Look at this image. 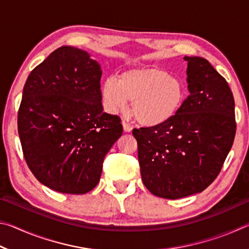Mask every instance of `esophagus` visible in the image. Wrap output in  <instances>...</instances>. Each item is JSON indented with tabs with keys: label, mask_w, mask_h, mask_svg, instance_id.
Instances as JSON below:
<instances>
[{
	"label": "esophagus",
	"mask_w": 249,
	"mask_h": 249,
	"mask_svg": "<svg viewBox=\"0 0 249 249\" xmlns=\"http://www.w3.org/2000/svg\"><path fill=\"white\" fill-rule=\"evenodd\" d=\"M122 125H123V128H124V132H127V133H129V132H132V129H133V127L132 126H130L127 122H126L125 120H123L122 121Z\"/></svg>",
	"instance_id": "obj_1"
}]
</instances>
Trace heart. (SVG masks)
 Listing matches in <instances>:
<instances>
[{
    "label": "heart",
    "instance_id": "obj_1",
    "mask_svg": "<svg viewBox=\"0 0 249 249\" xmlns=\"http://www.w3.org/2000/svg\"><path fill=\"white\" fill-rule=\"evenodd\" d=\"M105 108L111 113L124 111L130 101V113L138 123L157 127L178 114L187 99L183 82L161 69H134L108 77L101 89Z\"/></svg>",
    "mask_w": 249,
    "mask_h": 249
}]
</instances>
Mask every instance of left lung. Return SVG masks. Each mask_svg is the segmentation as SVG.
Segmentation results:
<instances>
[{"instance_id": "8db88e82", "label": "left lung", "mask_w": 249, "mask_h": 249, "mask_svg": "<svg viewBox=\"0 0 249 249\" xmlns=\"http://www.w3.org/2000/svg\"><path fill=\"white\" fill-rule=\"evenodd\" d=\"M184 60L190 94L180 112L161 126L133 129L142 182L171 200L202 192L216 179L236 133L226 80L204 58Z\"/></svg>"}]
</instances>
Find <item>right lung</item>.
<instances>
[{
    "label": "right lung",
    "mask_w": 249,
    "mask_h": 249,
    "mask_svg": "<svg viewBox=\"0 0 249 249\" xmlns=\"http://www.w3.org/2000/svg\"><path fill=\"white\" fill-rule=\"evenodd\" d=\"M101 75L87 52L62 46L24 86L18 116L24 158L57 192L84 195L96 187L105 155L123 133L120 117L103 112Z\"/></svg>",
    "instance_id": "right-lung-1"
}]
</instances>
